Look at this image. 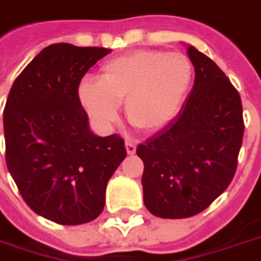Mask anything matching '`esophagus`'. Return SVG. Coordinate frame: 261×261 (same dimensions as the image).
<instances>
[{
    "label": "esophagus",
    "instance_id": "34e87169",
    "mask_svg": "<svg viewBox=\"0 0 261 261\" xmlns=\"http://www.w3.org/2000/svg\"><path fill=\"white\" fill-rule=\"evenodd\" d=\"M125 149H127L128 154H134L137 149V145L134 143H131V141H125Z\"/></svg>",
    "mask_w": 261,
    "mask_h": 261
}]
</instances>
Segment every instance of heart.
Segmentation results:
<instances>
[{
	"label": "heart",
	"instance_id": "heart-1",
	"mask_svg": "<svg viewBox=\"0 0 261 261\" xmlns=\"http://www.w3.org/2000/svg\"><path fill=\"white\" fill-rule=\"evenodd\" d=\"M194 79V65L185 54L138 49L107 61L100 82L85 79L79 97L101 125L117 120L124 103L127 121L144 134L164 130L178 114Z\"/></svg>",
	"mask_w": 261,
	"mask_h": 261
}]
</instances>
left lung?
<instances>
[{"label":"left lung","mask_w":261,"mask_h":261,"mask_svg":"<svg viewBox=\"0 0 261 261\" xmlns=\"http://www.w3.org/2000/svg\"><path fill=\"white\" fill-rule=\"evenodd\" d=\"M195 85L176 117L137 147L144 162V203L182 219L205 211L230 185L243 133L240 94L219 66L192 45Z\"/></svg>","instance_id":"obj_1"}]
</instances>
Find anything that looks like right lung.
<instances>
[{
  "mask_svg": "<svg viewBox=\"0 0 261 261\" xmlns=\"http://www.w3.org/2000/svg\"><path fill=\"white\" fill-rule=\"evenodd\" d=\"M112 50L54 43L42 49L11 87L4 110L5 161L32 211L61 225L99 216L106 187L127 155L117 134L89 130L80 80Z\"/></svg>",
  "mask_w": 261,
  "mask_h": 261,
  "instance_id": "1",
  "label": "right lung"
}]
</instances>
